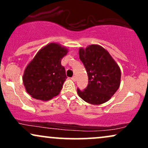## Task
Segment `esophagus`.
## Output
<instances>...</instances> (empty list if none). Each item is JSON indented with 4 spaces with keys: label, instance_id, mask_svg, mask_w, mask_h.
<instances>
[{
    "label": "esophagus",
    "instance_id": "obj_1",
    "mask_svg": "<svg viewBox=\"0 0 148 148\" xmlns=\"http://www.w3.org/2000/svg\"><path fill=\"white\" fill-rule=\"evenodd\" d=\"M72 80L73 81H74V82H75L76 80V76H73L72 77Z\"/></svg>",
    "mask_w": 148,
    "mask_h": 148
}]
</instances>
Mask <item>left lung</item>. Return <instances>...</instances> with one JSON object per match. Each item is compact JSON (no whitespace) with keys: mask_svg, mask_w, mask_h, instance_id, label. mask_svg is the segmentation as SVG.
Instances as JSON below:
<instances>
[{"mask_svg":"<svg viewBox=\"0 0 148 148\" xmlns=\"http://www.w3.org/2000/svg\"><path fill=\"white\" fill-rule=\"evenodd\" d=\"M88 76L86 89H77L79 96L90 104L99 105L108 101L120 85V67L108 51L98 45H91L79 51Z\"/></svg>","mask_w":148,"mask_h":148,"instance_id":"obj_1","label":"left lung"}]
</instances>
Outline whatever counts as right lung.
I'll list each match as a JSON object with an SVG mask.
<instances>
[{
    "label": "right lung",
    "mask_w": 148,
    "mask_h": 148,
    "mask_svg": "<svg viewBox=\"0 0 148 148\" xmlns=\"http://www.w3.org/2000/svg\"><path fill=\"white\" fill-rule=\"evenodd\" d=\"M68 49L58 43H49L37 53L25 67L23 83L35 99L48 101L60 93L67 76L61 60Z\"/></svg>",
    "instance_id": "obj_1"
}]
</instances>
